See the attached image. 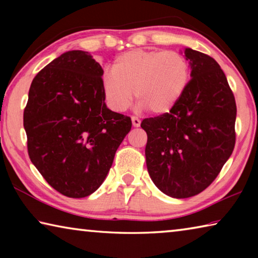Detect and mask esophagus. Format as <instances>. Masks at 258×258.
Returning <instances> with one entry per match:
<instances>
[{
	"label": "esophagus",
	"mask_w": 258,
	"mask_h": 258,
	"mask_svg": "<svg viewBox=\"0 0 258 258\" xmlns=\"http://www.w3.org/2000/svg\"><path fill=\"white\" fill-rule=\"evenodd\" d=\"M132 124H133L134 127H139V126L141 125V120H140V119L138 118V117L133 116V117H132Z\"/></svg>",
	"instance_id": "1"
}]
</instances>
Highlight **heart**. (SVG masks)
<instances>
[{"mask_svg": "<svg viewBox=\"0 0 258 258\" xmlns=\"http://www.w3.org/2000/svg\"><path fill=\"white\" fill-rule=\"evenodd\" d=\"M113 72L103 73L101 86L108 107L126 110L133 99L139 108H149L157 115L176 106L190 82V64L175 51L132 50L118 55Z\"/></svg>", "mask_w": 258, "mask_h": 258, "instance_id": "obj_1", "label": "heart"}]
</instances>
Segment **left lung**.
I'll return each instance as SVG.
<instances>
[{
	"label": "left lung",
	"instance_id": "obj_1",
	"mask_svg": "<svg viewBox=\"0 0 258 258\" xmlns=\"http://www.w3.org/2000/svg\"><path fill=\"white\" fill-rule=\"evenodd\" d=\"M191 80L169 112L142 120L147 168L165 195L183 199L215 180L235 143V106L225 74L212 56L184 49Z\"/></svg>",
	"mask_w": 258,
	"mask_h": 258
}]
</instances>
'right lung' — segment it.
I'll list each match as a JSON object with an SVG mask.
<instances>
[{
  "mask_svg": "<svg viewBox=\"0 0 258 258\" xmlns=\"http://www.w3.org/2000/svg\"><path fill=\"white\" fill-rule=\"evenodd\" d=\"M103 69L89 52H64L37 74L24 111L28 155L60 194L84 198L102 184L132 121L107 108Z\"/></svg>",
  "mask_w": 258,
  "mask_h": 258,
  "instance_id": "add662e5",
  "label": "right lung"
}]
</instances>
